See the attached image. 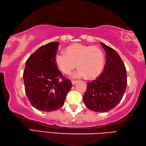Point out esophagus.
<instances>
[{"mask_svg": "<svg viewBox=\"0 0 146 146\" xmlns=\"http://www.w3.org/2000/svg\"><path fill=\"white\" fill-rule=\"evenodd\" d=\"M77 82H78L77 81H74V80H72V84L73 85H76V83H77Z\"/></svg>", "mask_w": 146, "mask_h": 146, "instance_id": "obj_1", "label": "esophagus"}]
</instances>
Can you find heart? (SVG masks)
<instances>
[{"mask_svg":"<svg viewBox=\"0 0 146 146\" xmlns=\"http://www.w3.org/2000/svg\"><path fill=\"white\" fill-rule=\"evenodd\" d=\"M58 68L69 74L76 66L80 68L72 75L74 78H85L94 80L103 72L104 57L103 51L97 46L73 43L66 48V53L58 52L55 56Z\"/></svg>","mask_w":146,"mask_h":146,"instance_id":"b5f03b06","label":"heart"}]
</instances>
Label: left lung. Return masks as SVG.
Returning <instances> with one entry per match:
<instances>
[{
  "instance_id": "obj_1",
  "label": "left lung",
  "mask_w": 146,
  "mask_h": 146,
  "mask_svg": "<svg viewBox=\"0 0 146 146\" xmlns=\"http://www.w3.org/2000/svg\"><path fill=\"white\" fill-rule=\"evenodd\" d=\"M106 52L104 70L96 80L88 83L83 96L86 106L96 112H107L115 108L123 97L127 86L126 69L115 50L101 42Z\"/></svg>"
}]
</instances>
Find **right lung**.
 I'll return each mask as SVG.
<instances>
[{
	"instance_id": "add662e5",
	"label": "right lung",
	"mask_w": 146,
	"mask_h": 146,
	"mask_svg": "<svg viewBox=\"0 0 146 146\" xmlns=\"http://www.w3.org/2000/svg\"><path fill=\"white\" fill-rule=\"evenodd\" d=\"M58 45L54 42L42 46L25 62L23 74L25 94L31 104L40 111H52L62 107L72 86L56 64Z\"/></svg>"
}]
</instances>
